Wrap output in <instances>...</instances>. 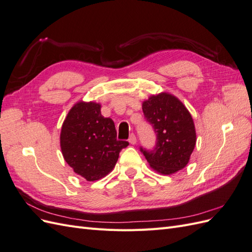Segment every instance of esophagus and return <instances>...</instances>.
<instances>
[{"label": "esophagus", "instance_id": "34e87169", "mask_svg": "<svg viewBox=\"0 0 252 252\" xmlns=\"http://www.w3.org/2000/svg\"><path fill=\"white\" fill-rule=\"evenodd\" d=\"M128 142L130 143L131 145H134L135 143H136V138H135V135L132 133V134H130V136H129V139H128Z\"/></svg>", "mask_w": 252, "mask_h": 252}]
</instances>
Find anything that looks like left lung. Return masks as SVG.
I'll return each mask as SVG.
<instances>
[{
  "mask_svg": "<svg viewBox=\"0 0 252 252\" xmlns=\"http://www.w3.org/2000/svg\"><path fill=\"white\" fill-rule=\"evenodd\" d=\"M142 108L157 135L154 149L140 148L151 168L162 174L184 168L196 142L191 114L178 97L166 93L151 95Z\"/></svg>",
  "mask_w": 252,
  "mask_h": 252,
  "instance_id": "left-lung-1",
  "label": "left lung"
}]
</instances>
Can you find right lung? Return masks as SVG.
I'll return each instance as SVG.
<instances>
[{
    "label": "right lung",
    "instance_id": "1",
    "mask_svg": "<svg viewBox=\"0 0 252 252\" xmlns=\"http://www.w3.org/2000/svg\"><path fill=\"white\" fill-rule=\"evenodd\" d=\"M62 154L75 173L89 182L104 178L116 166L127 141L117 140L110 118L101 114V105L79 102L68 112L60 135Z\"/></svg>",
    "mask_w": 252,
    "mask_h": 252
}]
</instances>
